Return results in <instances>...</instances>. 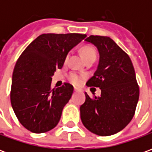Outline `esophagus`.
Here are the masks:
<instances>
[{
	"mask_svg": "<svg viewBox=\"0 0 152 152\" xmlns=\"http://www.w3.org/2000/svg\"><path fill=\"white\" fill-rule=\"evenodd\" d=\"M74 91H76V92H77V91H80V89H78V88L75 87V88H74Z\"/></svg>",
	"mask_w": 152,
	"mask_h": 152,
	"instance_id": "obj_1",
	"label": "esophagus"
}]
</instances>
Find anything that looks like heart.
<instances>
[{"instance_id":"b5f03b06","label":"heart","mask_w":152,"mask_h":152,"mask_svg":"<svg viewBox=\"0 0 152 152\" xmlns=\"http://www.w3.org/2000/svg\"><path fill=\"white\" fill-rule=\"evenodd\" d=\"M81 53H82L83 57H84L86 61L89 59L95 60L96 58H97L96 50L94 47L89 46V45L83 47L82 50H81ZM66 60H67V57H66V58H65V61H66ZM69 79L72 83L75 84V85H78L81 81L82 76L76 74V73H71L69 75Z\"/></svg>"}]
</instances>
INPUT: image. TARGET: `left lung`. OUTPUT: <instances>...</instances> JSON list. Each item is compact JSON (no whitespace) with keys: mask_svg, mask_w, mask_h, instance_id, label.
I'll list each match as a JSON object with an SVG mask.
<instances>
[{"mask_svg":"<svg viewBox=\"0 0 152 152\" xmlns=\"http://www.w3.org/2000/svg\"><path fill=\"white\" fill-rule=\"evenodd\" d=\"M98 49L99 65L88 86L99 87L101 95L90 98L80 106L85 127L99 136L121 131L131 121L139 99V88L130 58L108 37L90 36L85 40Z\"/></svg>","mask_w":152,"mask_h":152,"instance_id":"obj_1","label":"left lung"}]
</instances>
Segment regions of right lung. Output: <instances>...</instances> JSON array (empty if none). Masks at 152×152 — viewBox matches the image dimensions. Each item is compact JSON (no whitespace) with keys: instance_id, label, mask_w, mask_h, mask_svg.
<instances>
[{"instance_id":"add662e5","label":"right lung","mask_w":152,"mask_h":152,"mask_svg":"<svg viewBox=\"0 0 152 152\" xmlns=\"http://www.w3.org/2000/svg\"><path fill=\"white\" fill-rule=\"evenodd\" d=\"M86 34L47 33L36 38L22 53L12 76L10 101L21 124L35 134L51 130L71 99L73 86L65 83L51 89L52 76L67 53Z\"/></svg>"}]
</instances>
